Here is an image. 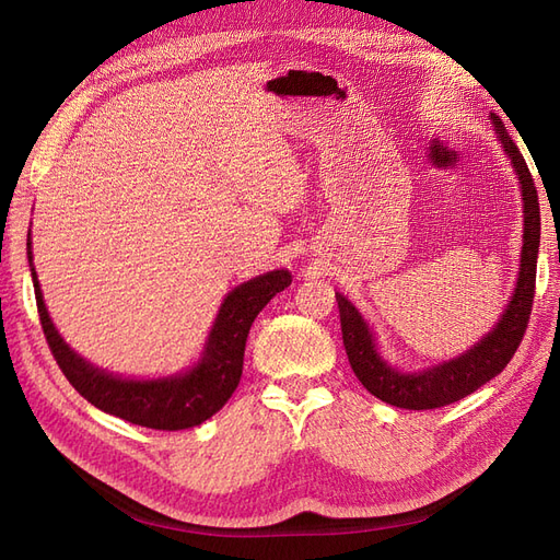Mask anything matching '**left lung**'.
I'll use <instances>...</instances> for the list:
<instances>
[{"mask_svg": "<svg viewBox=\"0 0 560 560\" xmlns=\"http://www.w3.org/2000/svg\"><path fill=\"white\" fill-rule=\"evenodd\" d=\"M490 118H493L495 132L506 156L512 159L516 167L523 196V249L518 280L510 306H506V311L498 319L495 329L486 334L477 346L463 352L460 358L418 371V374H404V371H397L383 362L376 350V338L358 313V308L343 294H336L338 313H341L343 346L354 376L360 378V383L371 395L385 404L397 406V409L428 411L471 395L474 389H479L490 378H495L510 364L516 348L521 346L525 327H528L535 299V270L539 252V200L533 175L528 165H525L518 147L510 138L500 116L490 114Z\"/></svg>", "mask_w": 560, "mask_h": 560, "instance_id": "obj_1", "label": "left lung"}]
</instances>
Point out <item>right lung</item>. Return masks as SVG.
Masks as SVG:
<instances>
[{
  "instance_id": "add662e5",
  "label": "right lung",
  "mask_w": 560,
  "mask_h": 560,
  "mask_svg": "<svg viewBox=\"0 0 560 560\" xmlns=\"http://www.w3.org/2000/svg\"><path fill=\"white\" fill-rule=\"evenodd\" d=\"M27 259L32 266L30 235ZM30 270L32 282H35L37 311L46 343L54 352L65 378L100 411L124 418L132 425L165 432L196 428L212 418L231 399L243 376L245 341L254 317L259 315L270 299L292 284L290 270L284 268L270 270V273L238 284L233 292H229L222 308H219L206 352H202L200 362L194 369L167 378L130 381L93 366L62 341L44 306L35 266Z\"/></svg>"
}]
</instances>
